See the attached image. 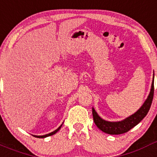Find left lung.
<instances>
[{"instance_id": "1", "label": "left lung", "mask_w": 157, "mask_h": 157, "mask_svg": "<svg viewBox=\"0 0 157 157\" xmlns=\"http://www.w3.org/2000/svg\"><path fill=\"white\" fill-rule=\"evenodd\" d=\"M153 94H154V82H152L150 94H149L146 101H145V103L143 104V105L134 114L120 122L105 121L98 116L94 109H92L94 123L100 130L106 133V134H121L127 133L130 129H132L137 124H138L145 118L147 113L149 112L151 105H152V99H153Z\"/></svg>"}]
</instances>
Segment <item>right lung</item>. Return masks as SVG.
Instances as JSON below:
<instances>
[{
  "label": "right lung",
  "mask_w": 157,
  "mask_h": 157,
  "mask_svg": "<svg viewBox=\"0 0 157 157\" xmlns=\"http://www.w3.org/2000/svg\"><path fill=\"white\" fill-rule=\"evenodd\" d=\"M62 127V125H60L59 126V127H58L57 129H56V130H54L53 132H52V133H49V134H45V135H42V136H36V135H34V137H36V138H46V137H48V136H51V135H53V134H56V132H57L58 130H59V129H60V127Z\"/></svg>",
  "instance_id": "obj_1"
}]
</instances>
